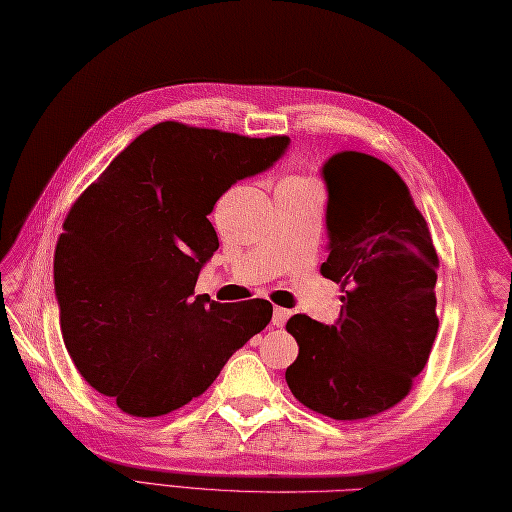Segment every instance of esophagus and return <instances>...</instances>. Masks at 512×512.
Returning <instances> with one entry per match:
<instances>
[{
    "mask_svg": "<svg viewBox=\"0 0 512 512\" xmlns=\"http://www.w3.org/2000/svg\"><path fill=\"white\" fill-rule=\"evenodd\" d=\"M289 310H283V307H274V314H272V325L274 327H283L285 323H287V318H289Z\"/></svg>",
    "mask_w": 512,
    "mask_h": 512,
    "instance_id": "34e87169",
    "label": "esophagus"
}]
</instances>
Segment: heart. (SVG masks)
I'll return each instance as SVG.
<instances>
[{
	"mask_svg": "<svg viewBox=\"0 0 512 512\" xmlns=\"http://www.w3.org/2000/svg\"><path fill=\"white\" fill-rule=\"evenodd\" d=\"M292 182H307V180H301V178H292Z\"/></svg>",
	"mask_w": 512,
	"mask_h": 512,
	"instance_id": "obj_1",
	"label": "heart"
}]
</instances>
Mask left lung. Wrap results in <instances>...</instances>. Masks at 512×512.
Here are the masks:
<instances>
[{"label": "left lung", "mask_w": 512, "mask_h": 512, "mask_svg": "<svg viewBox=\"0 0 512 512\" xmlns=\"http://www.w3.org/2000/svg\"><path fill=\"white\" fill-rule=\"evenodd\" d=\"M323 180L330 254L321 274L341 283L343 305L334 325L289 318L298 356L285 379L305 408L356 421L397 406L426 368L439 258L410 189L383 160L341 151Z\"/></svg>", "instance_id": "left-lung-1"}]
</instances>
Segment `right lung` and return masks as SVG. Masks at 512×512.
<instances>
[{"label": "right lung", "mask_w": 512, "mask_h": 512, "mask_svg": "<svg viewBox=\"0 0 512 512\" xmlns=\"http://www.w3.org/2000/svg\"><path fill=\"white\" fill-rule=\"evenodd\" d=\"M287 136L160 122L73 202L55 247L60 327L77 372L131 417L200 397L272 303L194 296L218 249L209 214L234 182L274 165Z\"/></svg>", "instance_id": "obj_1"}]
</instances>
